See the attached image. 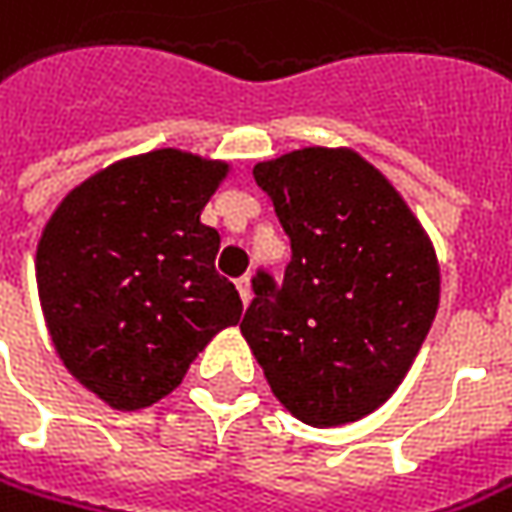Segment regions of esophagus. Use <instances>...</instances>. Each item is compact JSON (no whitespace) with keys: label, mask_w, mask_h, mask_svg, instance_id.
Masks as SVG:
<instances>
[{"label":"esophagus","mask_w":512,"mask_h":512,"mask_svg":"<svg viewBox=\"0 0 512 512\" xmlns=\"http://www.w3.org/2000/svg\"><path fill=\"white\" fill-rule=\"evenodd\" d=\"M238 291H240V300L249 306V300H252V280H249V277H240Z\"/></svg>","instance_id":"obj_1"}]
</instances>
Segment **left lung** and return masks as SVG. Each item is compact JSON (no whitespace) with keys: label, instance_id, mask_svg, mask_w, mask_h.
<instances>
[{"label":"left lung","instance_id":"left-lung-1","mask_svg":"<svg viewBox=\"0 0 512 512\" xmlns=\"http://www.w3.org/2000/svg\"><path fill=\"white\" fill-rule=\"evenodd\" d=\"M291 260L252 280L240 331L291 414L331 428L397 391L439 306L428 235L382 172L348 150L309 147L255 167Z\"/></svg>","mask_w":512,"mask_h":512}]
</instances>
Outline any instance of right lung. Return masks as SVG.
<instances>
[{
	"instance_id": "right-lung-1",
	"label": "right lung",
	"mask_w": 512,
	"mask_h": 512,
	"mask_svg": "<svg viewBox=\"0 0 512 512\" xmlns=\"http://www.w3.org/2000/svg\"><path fill=\"white\" fill-rule=\"evenodd\" d=\"M226 164L178 150L118 161L47 221L36 283L64 368L118 411L172 394L243 303L215 269L221 235L201 212Z\"/></svg>"
}]
</instances>
